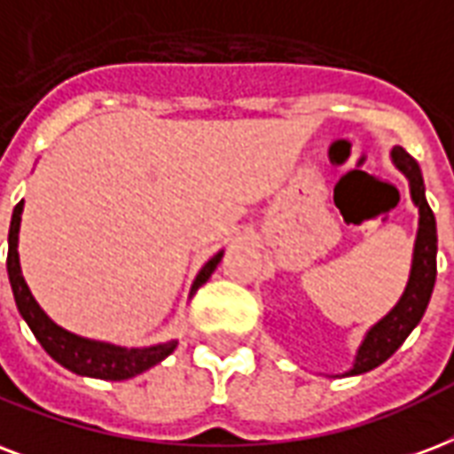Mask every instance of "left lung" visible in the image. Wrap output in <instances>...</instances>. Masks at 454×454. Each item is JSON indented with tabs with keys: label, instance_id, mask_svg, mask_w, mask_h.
Instances as JSON below:
<instances>
[{
	"label": "left lung",
	"instance_id": "obj_1",
	"mask_svg": "<svg viewBox=\"0 0 454 454\" xmlns=\"http://www.w3.org/2000/svg\"><path fill=\"white\" fill-rule=\"evenodd\" d=\"M390 157H393V164L407 176L411 202L419 207V231H417L414 254H411L410 281H407V288H404L403 297L397 300L395 307L379 324H373L366 331L364 340L359 345L357 357H355V364H352V369L345 376L372 372L379 364H383L421 321L435 286L438 235H435V216L427 202V192H424L421 168L403 147H393Z\"/></svg>",
	"mask_w": 454,
	"mask_h": 454
}]
</instances>
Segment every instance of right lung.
Here are the masks:
<instances>
[{
    "mask_svg": "<svg viewBox=\"0 0 454 454\" xmlns=\"http://www.w3.org/2000/svg\"><path fill=\"white\" fill-rule=\"evenodd\" d=\"M20 214H23V200L13 207L12 226H9V254H6V271H9V283H12L13 300L19 307L20 317L26 319L37 342L43 345L44 352L51 359H57L59 364L66 366L68 372L81 373V376H92V379H106V380H126L133 379L137 373L147 372L161 359H166L176 350L178 340L161 342V345H152V348H119L112 342L90 340L81 335L71 333L66 328L57 326L54 321L43 311V307L35 302L33 293L27 288L26 278L20 273L19 262V228H20ZM223 250L216 252L207 264L200 269L195 283L190 288V297L195 295L197 288L202 283L209 281L214 269L219 266Z\"/></svg>",
    "mask_w": 454,
    "mask_h": 454,
    "instance_id": "1",
    "label": "right lung"
}]
</instances>
